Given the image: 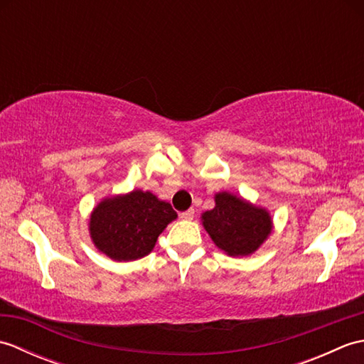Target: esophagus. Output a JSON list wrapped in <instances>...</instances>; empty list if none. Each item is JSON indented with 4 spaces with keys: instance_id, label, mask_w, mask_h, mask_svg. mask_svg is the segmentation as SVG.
<instances>
[{
    "instance_id": "obj_1",
    "label": "esophagus",
    "mask_w": 364,
    "mask_h": 364,
    "mask_svg": "<svg viewBox=\"0 0 364 364\" xmlns=\"http://www.w3.org/2000/svg\"><path fill=\"white\" fill-rule=\"evenodd\" d=\"M194 214H196L194 208H191V210L181 213V214H180V218H181L183 220H192V219H194Z\"/></svg>"
}]
</instances>
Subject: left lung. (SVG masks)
I'll use <instances>...</instances> for the list:
<instances>
[{
  "label": "left lung",
  "instance_id": "obj_1",
  "mask_svg": "<svg viewBox=\"0 0 364 364\" xmlns=\"http://www.w3.org/2000/svg\"><path fill=\"white\" fill-rule=\"evenodd\" d=\"M202 220L214 244L231 257L250 255L272 230V220L266 210L228 192L215 196V206L202 215Z\"/></svg>",
  "mask_w": 364,
  "mask_h": 364
}]
</instances>
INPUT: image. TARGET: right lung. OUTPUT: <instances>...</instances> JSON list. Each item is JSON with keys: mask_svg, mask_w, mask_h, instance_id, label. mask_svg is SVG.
<instances>
[{"mask_svg": "<svg viewBox=\"0 0 364 364\" xmlns=\"http://www.w3.org/2000/svg\"><path fill=\"white\" fill-rule=\"evenodd\" d=\"M176 213L151 192L133 191L106 198L90 215V237L97 249L115 261H134L149 255L158 236Z\"/></svg>", "mask_w": 364, "mask_h": 364, "instance_id": "right-lung-1", "label": "right lung"}]
</instances>
